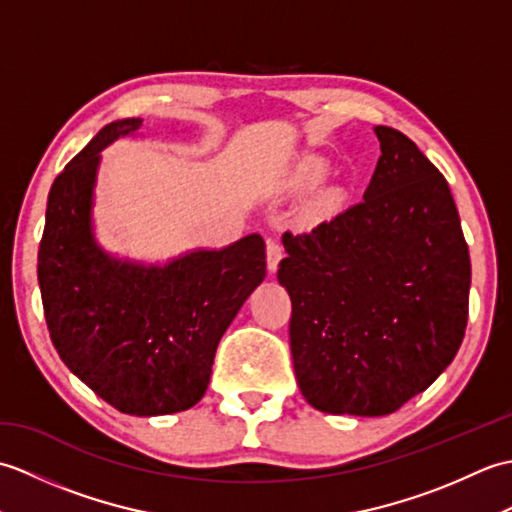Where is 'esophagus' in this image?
Returning a JSON list of instances; mask_svg holds the SVG:
<instances>
[{
	"mask_svg": "<svg viewBox=\"0 0 512 512\" xmlns=\"http://www.w3.org/2000/svg\"><path fill=\"white\" fill-rule=\"evenodd\" d=\"M281 257H284V246H281V242H279L277 237H270L268 239V246H266V262H268L270 273H275Z\"/></svg>",
	"mask_w": 512,
	"mask_h": 512,
	"instance_id": "1",
	"label": "esophagus"
}]
</instances>
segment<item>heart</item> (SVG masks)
I'll return each mask as SVG.
<instances>
[{"label":"heart","mask_w":512,"mask_h":512,"mask_svg":"<svg viewBox=\"0 0 512 512\" xmlns=\"http://www.w3.org/2000/svg\"><path fill=\"white\" fill-rule=\"evenodd\" d=\"M325 173H328V167H325V162L321 158H306L297 167L295 173V187L297 189H310V187H317V184L325 178Z\"/></svg>","instance_id":"obj_1"}]
</instances>
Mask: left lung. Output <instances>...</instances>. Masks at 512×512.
Instances as JSON below:
<instances>
[{
  "instance_id": "left-lung-1",
  "label": "left lung",
  "mask_w": 512,
  "mask_h": 512,
  "mask_svg": "<svg viewBox=\"0 0 512 512\" xmlns=\"http://www.w3.org/2000/svg\"><path fill=\"white\" fill-rule=\"evenodd\" d=\"M363 200L306 233H284L290 352L314 409L385 416L458 354L471 259L449 184L413 140L378 125Z\"/></svg>"
}]
</instances>
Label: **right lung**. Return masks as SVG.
Wrapping results in <instances>:
<instances>
[{
    "label": "right lung",
    "instance_id": "1",
    "mask_svg": "<svg viewBox=\"0 0 512 512\" xmlns=\"http://www.w3.org/2000/svg\"><path fill=\"white\" fill-rule=\"evenodd\" d=\"M140 125H105L54 178L37 275L50 339L70 372L118 411L165 416L204 396L217 343L266 277V244L246 235L165 268L107 257L90 226L94 173L101 149Z\"/></svg>",
    "mask_w": 512,
    "mask_h": 512
}]
</instances>
